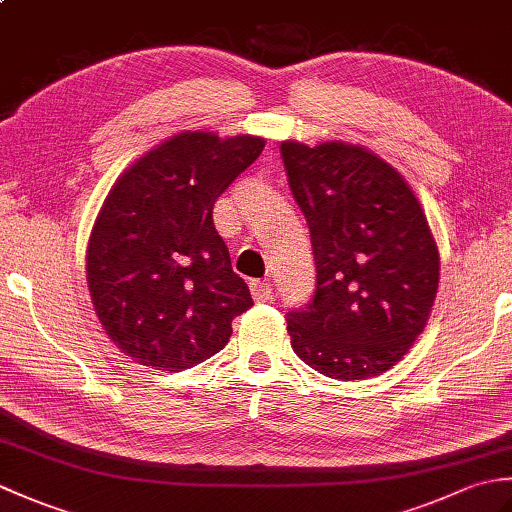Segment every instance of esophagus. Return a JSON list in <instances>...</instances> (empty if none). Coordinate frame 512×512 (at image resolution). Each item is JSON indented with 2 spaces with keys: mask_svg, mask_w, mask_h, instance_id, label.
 <instances>
[{
  "mask_svg": "<svg viewBox=\"0 0 512 512\" xmlns=\"http://www.w3.org/2000/svg\"><path fill=\"white\" fill-rule=\"evenodd\" d=\"M250 295L257 303H264L273 299V288H270L268 281H250Z\"/></svg>",
  "mask_w": 512,
  "mask_h": 512,
  "instance_id": "esophagus-1",
  "label": "esophagus"
}]
</instances>
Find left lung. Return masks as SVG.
<instances>
[{
  "instance_id": "obj_1",
  "label": "left lung",
  "mask_w": 512,
  "mask_h": 512,
  "mask_svg": "<svg viewBox=\"0 0 512 512\" xmlns=\"http://www.w3.org/2000/svg\"><path fill=\"white\" fill-rule=\"evenodd\" d=\"M281 156L317 264L312 299L286 317L292 350L330 378L383 374L424 330L438 292L440 255L422 206L365 147L286 140Z\"/></svg>"
}]
</instances>
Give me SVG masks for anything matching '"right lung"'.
Masks as SVG:
<instances>
[{"mask_svg": "<svg viewBox=\"0 0 512 512\" xmlns=\"http://www.w3.org/2000/svg\"><path fill=\"white\" fill-rule=\"evenodd\" d=\"M266 145L182 132L116 180L88 244V288L107 336L138 365L182 372L217 354L253 306L213 206Z\"/></svg>", "mask_w": 512, "mask_h": 512, "instance_id": "1", "label": "right lung"}]
</instances>
